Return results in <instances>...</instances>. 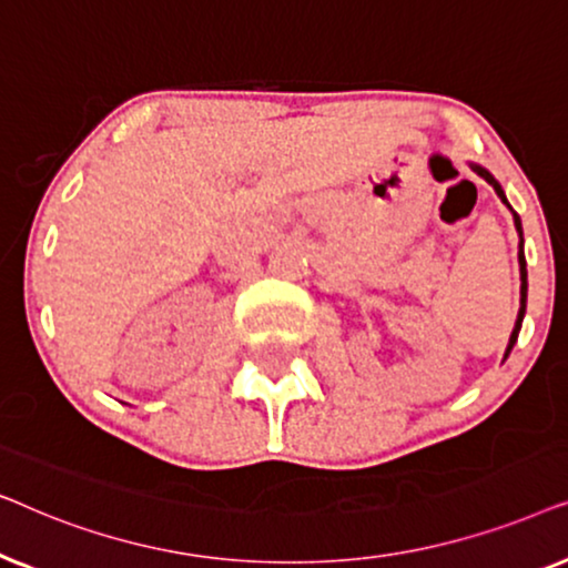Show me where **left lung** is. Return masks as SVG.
I'll return each mask as SVG.
<instances>
[{
    "label": "left lung",
    "mask_w": 568,
    "mask_h": 568,
    "mask_svg": "<svg viewBox=\"0 0 568 568\" xmlns=\"http://www.w3.org/2000/svg\"><path fill=\"white\" fill-rule=\"evenodd\" d=\"M470 168L476 170V173L484 178V181L488 183V185H494V191H496V196H499L504 204L509 206V201H507V196H504V191H501V185H499V181H496V178L488 173L486 168H480V165H473L470 162ZM511 209V206H509ZM511 216H515V227H517V232H519V237H523V222H519V216L511 212ZM517 258H519V278H523V286H519V313H517V323H515V331H511V336H509V346H507V356H509V352H511V346L517 344V336H519V328H523V317H525V302H527V268H525V253H523V240H519V253H517Z\"/></svg>",
    "instance_id": "1"
}]
</instances>
